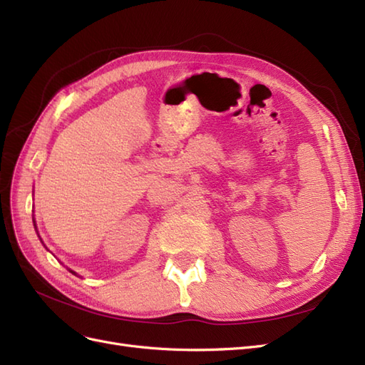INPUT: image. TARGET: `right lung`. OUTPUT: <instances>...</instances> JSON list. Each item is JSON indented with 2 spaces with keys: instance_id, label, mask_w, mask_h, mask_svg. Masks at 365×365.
Listing matches in <instances>:
<instances>
[{
  "instance_id": "obj_1",
  "label": "right lung",
  "mask_w": 365,
  "mask_h": 365,
  "mask_svg": "<svg viewBox=\"0 0 365 365\" xmlns=\"http://www.w3.org/2000/svg\"><path fill=\"white\" fill-rule=\"evenodd\" d=\"M71 272H73V271H71Z\"/></svg>"
}]
</instances>
